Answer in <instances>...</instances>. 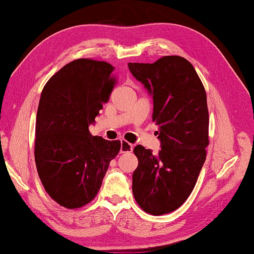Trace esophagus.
<instances>
[{
    "label": "esophagus",
    "mask_w": 254,
    "mask_h": 254,
    "mask_svg": "<svg viewBox=\"0 0 254 254\" xmlns=\"http://www.w3.org/2000/svg\"><path fill=\"white\" fill-rule=\"evenodd\" d=\"M133 149L132 143H129L126 140H122L121 142V154H126V152H131Z\"/></svg>",
    "instance_id": "34e87169"
}]
</instances>
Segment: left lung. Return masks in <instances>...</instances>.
<instances>
[{
	"label": "left lung",
	"mask_w": 254,
	"mask_h": 254,
	"mask_svg": "<svg viewBox=\"0 0 254 254\" xmlns=\"http://www.w3.org/2000/svg\"><path fill=\"white\" fill-rule=\"evenodd\" d=\"M154 102L152 122L159 126L157 155L137 145L138 167L132 193L146 212L160 216L178 209L192 192L209 145L207 95L197 71L180 56L152 64L128 63Z\"/></svg>",
	"instance_id": "1"
}]
</instances>
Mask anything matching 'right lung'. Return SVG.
Returning a JSON list of instances; mask_svg holds the SVG:
<instances>
[{
	"label": "right lung",
	"mask_w": 254,
	"mask_h": 254,
	"mask_svg": "<svg viewBox=\"0 0 254 254\" xmlns=\"http://www.w3.org/2000/svg\"><path fill=\"white\" fill-rule=\"evenodd\" d=\"M106 62L75 60L43 88L35 128V164L46 192L65 208H80L96 197L121 141L92 136L89 125L115 85Z\"/></svg>",
	"instance_id": "1"
}]
</instances>
